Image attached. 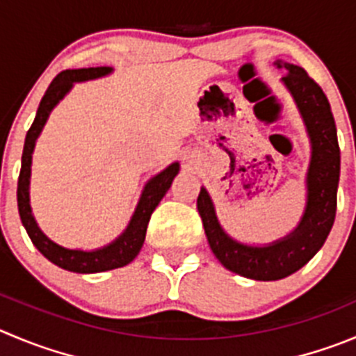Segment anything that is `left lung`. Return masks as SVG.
I'll return each instance as SVG.
<instances>
[{
    "mask_svg": "<svg viewBox=\"0 0 356 356\" xmlns=\"http://www.w3.org/2000/svg\"><path fill=\"white\" fill-rule=\"evenodd\" d=\"M274 64L286 71L282 80L299 108L311 143L306 209L299 225L289 236L266 246L243 245L222 229L206 188H201L197 197L206 238L216 259L225 269L257 282H276L290 276L323 246L336 218L341 171L336 122L321 87L300 66L282 59Z\"/></svg>",
    "mask_w": 356,
    "mask_h": 356,
    "instance_id": "left-lung-1",
    "label": "left lung"
}]
</instances>
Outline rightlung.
<instances>
[{
    "label": "right lung",
    "mask_w": 356,
    "mask_h": 356,
    "mask_svg": "<svg viewBox=\"0 0 356 356\" xmlns=\"http://www.w3.org/2000/svg\"><path fill=\"white\" fill-rule=\"evenodd\" d=\"M113 71V67L99 66V67H82V70H66L59 73L52 83L47 89L45 96L40 101L38 111L33 125L29 127L28 134H26V141H24L22 150V165H20L19 184H17V206H19V215L22 220V225L31 238L33 245L38 248L45 259L50 262L59 266L60 269L71 270V273L80 274H90V273H103V270L117 269V267H124L129 262L136 259L140 253L141 246L145 243V236H147V227L150 222V216L161 199L164 197L165 192L171 187L175 176L180 171V164L172 162L171 165L155 175L148 184L145 185L143 192H141L140 202L136 206L133 218H131L129 225L118 236L115 241L110 245L103 246V248L92 250V252H83V250H70L64 246L57 245L52 239L47 238L42 232V229L36 223L35 216L31 213V204H29V178H31V159L33 150H35L36 140H38L40 133H42L43 125H45L47 118H49L50 111L56 108V104L66 96L71 90L73 83L86 82V80L101 79L106 76Z\"/></svg>",
    "instance_id": "add662e5"
}]
</instances>
